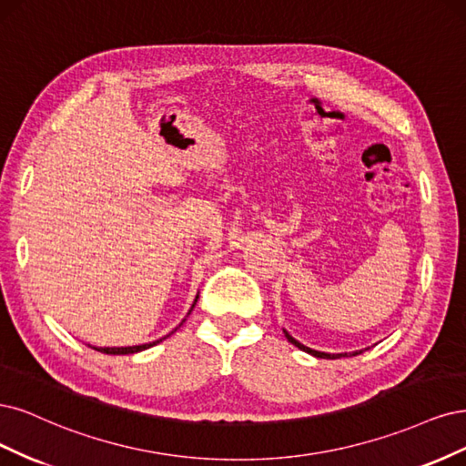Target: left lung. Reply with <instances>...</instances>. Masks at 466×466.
I'll use <instances>...</instances> for the list:
<instances>
[{
    "label": "left lung",
    "instance_id": "left-lung-1",
    "mask_svg": "<svg viewBox=\"0 0 466 466\" xmlns=\"http://www.w3.org/2000/svg\"><path fill=\"white\" fill-rule=\"evenodd\" d=\"M284 337H287L294 347H298L299 350H304V352H308V354H311V356H315V358H327V360H333V358H340V356H358V354H362L364 350H368V349H364V350H354V352H340V354H329V352H319V350H313V349H309V347H306V344H302L299 340H296L289 331H284Z\"/></svg>",
    "mask_w": 466,
    "mask_h": 466
}]
</instances>
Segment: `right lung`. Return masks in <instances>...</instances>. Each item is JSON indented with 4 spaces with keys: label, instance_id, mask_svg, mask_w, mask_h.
<instances>
[{
    "label": "right lung",
    "instance_id": "right-lung-1",
    "mask_svg": "<svg viewBox=\"0 0 466 466\" xmlns=\"http://www.w3.org/2000/svg\"><path fill=\"white\" fill-rule=\"evenodd\" d=\"M198 298H199V294L198 296H195V302H193V306H191V309L195 308V304H198ZM191 309L187 311V315L191 313ZM186 321V319H184ZM182 321V323H184ZM182 323H179V325H182ZM177 325V327H179ZM176 327V329H177ZM176 329H174V331H176ZM172 331V333H174ZM170 333V335H172ZM170 335H167V337H170ZM167 337H162V339H158V340H153V342H147V344H135V347H114V349H110V347H104V349H96V347H93L95 350H98V352H104V354H119V356H126V354H135V352H141V350H147V349H151V347H155V344H158L160 340H164V339H167Z\"/></svg>",
    "mask_w": 466,
    "mask_h": 466
}]
</instances>
